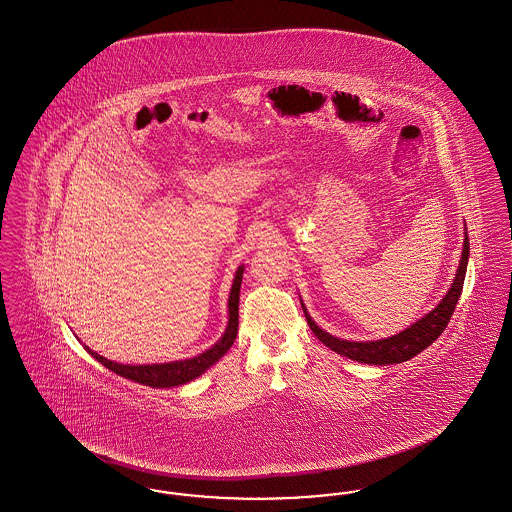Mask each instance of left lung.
<instances>
[{
    "label": "left lung",
    "instance_id": "obj_1",
    "mask_svg": "<svg viewBox=\"0 0 512 512\" xmlns=\"http://www.w3.org/2000/svg\"><path fill=\"white\" fill-rule=\"evenodd\" d=\"M468 253H470V244H468V234L464 232L463 255H461V263L457 268L455 280L449 288L447 295L441 299L436 309H432L426 317L416 320L413 326H409L407 330L386 338V340L376 341H347L334 338L332 334L324 332L322 328H318L315 320L307 313L305 305L303 313L307 318V324L311 326L313 334L318 340L322 341L326 347H330L332 351H336L341 357H347L351 361L357 363H366V365H395V363H403L413 359L414 355H418L420 351H424L428 345H432L438 340L441 332L445 330L447 322L451 320V315L455 311V305L463 292L464 276H466V265H468Z\"/></svg>",
    "mask_w": 512,
    "mask_h": 512
}]
</instances>
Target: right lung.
<instances>
[{"label": "right lung", "instance_id": "obj_1", "mask_svg": "<svg viewBox=\"0 0 512 512\" xmlns=\"http://www.w3.org/2000/svg\"><path fill=\"white\" fill-rule=\"evenodd\" d=\"M242 276H244V267H238L236 276H234V284L230 290L228 297V326L220 338L211 349L199 353L197 357L192 359H184V361H172V363H161V365H122L109 361L105 357L98 355L96 351H92L90 347H86V351L105 366L111 372L119 374L122 378H128L132 382L144 384L149 388H174V386H182L192 382L197 376H201L209 366L215 365L220 357L232 347V343L236 340L238 334V309H240V288H242Z\"/></svg>", "mask_w": 512, "mask_h": 512}]
</instances>
